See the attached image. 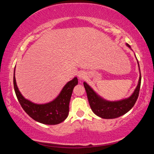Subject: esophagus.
<instances>
[{"mask_svg":"<svg viewBox=\"0 0 154 154\" xmlns=\"http://www.w3.org/2000/svg\"><path fill=\"white\" fill-rule=\"evenodd\" d=\"M77 76H78V78L79 79H84L85 78H86V77H87L85 72H82V71L79 72L78 74H77Z\"/></svg>","mask_w":154,"mask_h":154,"instance_id":"esophagus-1","label":"esophagus"}]
</instances>
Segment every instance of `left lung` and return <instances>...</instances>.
I'll return each instance as SVG.
<instances>
[{
    "instance_id": "obj_1",
    "label": "left lung",
    "mask_w": 154,
    "mask_h": 154,
    "mask_svg": "<svg viewBox=\"0 0 154 154\" xmlns=\"http://www.w3.org/2000/svg\"><path fill=\"white\" fill-rule=\"evenodd\" d=\"M127 46L131 48L129 44H127ZM137 63L139 66L138 61H137ZM140 83L141 75L140 70L138 84L133 93L129 98L121 100H117V101H109V100L103 99L97 94L85 82H84L83 85L87 93L90 106L93 113L103 119H115L128 113L134 106L136 100L138 98Z\"/></svg>"
}]
</instances>
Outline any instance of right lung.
I'll return each instance as SVG.
<instances>
[{
  "label": "right lung",
  "mask_w": 154,
  "mask_h": 154,
  "mask_svg": "<svg viewBox=\"0 0 154 154\" xmlns=\"http://www.w3.org/2000/svg\"><path fill=\"white\" fill-rule=\"evenodd\" d=\"M78 84L77 77L65 85L61 93L52 101L44 104H37L26 99L21 94L14 75V87L16 95L22 109L31 118L45 125H58L66 119L69 111V101L74 88Z\"/></svg>",
  "instance_id": "right-lung-1"
}]
</instances>
